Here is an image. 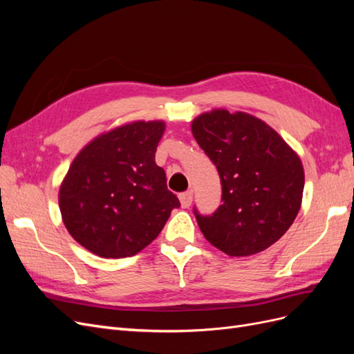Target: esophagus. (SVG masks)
<instances>
[{"label": "esophagus", "instance_id": "34e87169", "mask_svg": "<svg viewBox=\"0 0 354 354\" xmlns=\"http://www.w3.org/2000/svg\"><path fill=\"white\" fill-rule=\"evenodd\" d=\"M178 199H180V205H181V207H183V208H189L190 203H192V199H194V194H192V190L185 192V194H181V195L178 196Z\"/></svg>", "mask_w": 354, "mask_h": 354}]
</instances>
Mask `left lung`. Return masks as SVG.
I'll return each instance as SVG.
<instances>
[{
    "label": "left lung",
    "instance_id": "left-lung-1",
    "mask_svg": "<svg viewBox=\"0 0 354 354\" xmlns=\"http://www.w3.org/2000/svg\"><path fill=\"white\" fill-rule=\"evenodd\" d=\"M192 134L217 167L223 189L212 216L195 209L205 239L230 257L254 255L279 241L303 201L304 169L294 149L246 112L201 113Z\"/></svg>",
    "mask_w": 354,
    "mask_h": 354
}]
</instances>
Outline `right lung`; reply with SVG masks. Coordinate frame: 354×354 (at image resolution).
<instances>
[{
	"label": "right lung",
	"mask_w": 354,
	"mask_h": 354,
	"mask_svg": "<svg viewBox=\"0 0 354 354\" xmlns=\"http://www.w3.org/2000/svg\"><path fill=\"white\" fill-rule=\"evenodd\" d=\"M164 121H134L102 133L75 156L59 189L71 236L103 259L145 250L180 207L155 162Z\"/></svg>",
	"instance_id": "1"
}]
</instances>
